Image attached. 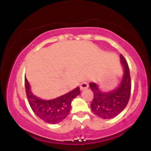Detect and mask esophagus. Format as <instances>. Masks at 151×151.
<instances>
[{
    "label": "esophagus",
    "instance_id": "34e87169",
    "mask_svg": "<svg viewBox=\"0 0 151 151\" xmlns=\"http://www.w3.org/2000/svg\"><path fill=\"white\" fill-rule=\"evenodd\" d=\"M88 86H89V84H88V82H83V83H82L81 85H80V89H81L82 91H84V90L87 89V88H88Z\"/></svg>",
    "mask_w": 151,
    "mask_h": 151
}]
</instances>
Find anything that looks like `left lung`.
I'll return each instance as SVG.
<instances>
[{
  "instance_id": "left-lung-1",
  "label": "left lung",
  "mask_w": 151,
  "mask_h": 151,
  "mask_svg": "<svg viewBox=\"0 0 151 151\" xmlns=\"http://www.w3.org/2000/svg\"><path fill=\"white\" fill-rule=\"evenodd\" d=\"M121 60L124 67V75L120 86L112 92L102 93L95 83H90L93 93V99L91 104V110L97 116L104 119L115 118L126 108L129 101L132 89L129 65L121 54Z\"/></svg>"
}]
</instances>
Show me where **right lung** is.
<instances>
[{"instance_id":"obj_1","label":"right lung","mask_w":151,"mask_h":151,"mask_svg":"<svg viewBox=\"0 0 151 151\" xmlns=\"http://www.w3.org/2000/svg\"><path fill=\"white\" fill-rule=\"evenodd\" d=\"M25 87L27 98L33 112L45 122L52 124L61 122L66 118L71 110V101L80 93L78 87L55 99L45 101L33 95L26 77L25 78Z\"/></svg>"}]
</instances>
